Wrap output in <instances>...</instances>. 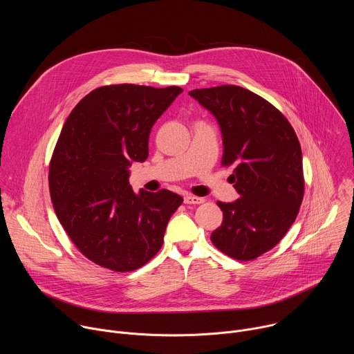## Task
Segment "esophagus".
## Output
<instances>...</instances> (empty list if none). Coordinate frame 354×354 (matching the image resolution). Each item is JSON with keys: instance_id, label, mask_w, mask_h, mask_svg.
Returning a JSON list of instances; mask_svg holds the SVG:
<instances>
[{"instance_id": "esophagus-1", "label": "esophagus", "mask_w": 354, "mask_h": 354, "mask_svg": "<svg viewBox=\"0 0 354 354\" xmlns=\"http://www.w3.org/2000/svg\"><path fill=\"white\" fill-rule=\"evenodd\" d=\"M185 205H201L205 203V198L203 197H197V196H192V194H186L183 197Z\"/></svg>"}]
</instances>
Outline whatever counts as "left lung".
Listing matches in <instances>:
<instances>
[{
    "instance_id": "obj_1",
    "label": "left lung",
    "mask_w": 354,
    "mask_h": 354,
    "mask_svg": "<svg viewBox=\"0 0 354 354\" xmlns=\"http://www.w3.org/2000/svg\"><path fill=\"white\" fill-rule=\"evenodd\" d=\"M189 95L216 118L223 165L234 169L241 196L217 201L223 223L212 242L234 259L252 261L276 246L298 214L304 196L299 141L281 112L245 88L221 85Z\"/></svg>"
}]
</instances>
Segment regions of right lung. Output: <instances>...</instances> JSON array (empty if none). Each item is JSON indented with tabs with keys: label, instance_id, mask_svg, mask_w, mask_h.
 Masks as SVG:
<instances>
[{
	"label": "right lung",
	"instance_id": "1",
	"mask_svg": "<svg viewBox=\"0 0 354 354\" xmlns=\"http://www.w3.org/2000/svg\"><path fill=\"white\" fill-rule=\"evenodd\" d=\"M180 92L179 86H100L64 123L50 162V196L70 239L99 266L131 272L162 246L183 198L167 189L133 192L129 168L148 158L151 129Z\"/></svg>",
	"mask_w": 354,
	"mask_h": 354
}]
</instances>
